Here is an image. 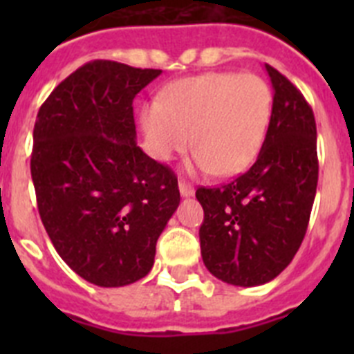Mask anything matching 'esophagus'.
Returning <instances> with one entry per match:
<instances>
[{
    "label": "esophagus",
    "instance_id": "obj_1",
    "mask_svg": "<svg viewBox=\"0 0 354 354\" xmlns=\"http://www.w3.org/2000/svg\"><path fill=\"white\" fill-rule=\"evenodd\" d=\"M179 192H180V195L183 196H193L195 195V189H193V186L192 184H187L186 180H180L179 183Z\"/></svg>",
    "mask_w": 354,
    "mask_h": 354
}]
</instances>
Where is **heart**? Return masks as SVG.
I'll return each instance as SVG.
<instances>
[{
	"mask_svg": "<svg viewBox=\"0 0 354 354\" xmlns=\"http://www.w3.org/2000/svg\"><path fill=\"white\" fill-rule=\"evenodd\" d=\"M273 93L255 74L207 72L175 81L142 109L147 149L168 161L189 142V168L236 175L257 158L270 126Z\"/></svg>",
	"mask_w": 354,
	"mask_h": 354,
	"instance_id": "1",
	"label": "heart"
}]
</instances>
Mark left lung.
<instances>
[{"mask_svg": "<svg viewBox=\"0 0 354 354\" xmlns=\"http://www.w3.org/2000/svg\"><path fill=\"white\" fill-rule=\"evenodd\" d=\"M266 72L273 111L257 161L232 183L196 189L205 268L237 287L271 282L290 264L308 227L319 177L312 108L277 68L266 65Z\"/></svg>", "mask_w": 354, "mask_h": 354, "instance_id": "obj_1", "label": "left lung"}]
</instances>
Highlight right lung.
<instances>
[{"label":"right lung","mask_w":354,"mask_h":354,"mask_svg":"<svg viewBox=\"0 0 354 354\" xmlns=\"http://www.w3.org/2000/svg\"><path fill=\"white\" fill-rule=\"evenodd\" d=\"M159 74L90 62L37 115L31 179L40 220L65 264L93 286L147 277L158 237L179 207L174 171L136 145L133 101Z\"/></svg>","instance_id":"1"}]
</instances>
